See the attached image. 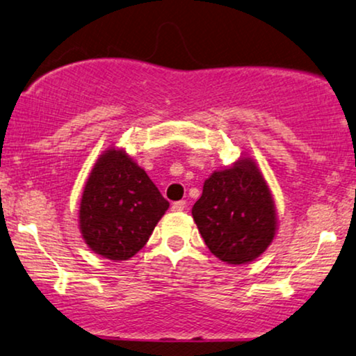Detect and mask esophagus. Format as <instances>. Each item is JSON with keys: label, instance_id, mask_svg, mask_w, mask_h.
I'll return each mask as SVG.
<instances>
[{"label": "esophagus", "instance_id": "34e87169", "mask_svg": "<svg viewBox=\"0 0 356 356\" xmlns=\"http://www.w3.org/2000/svg\"><path fill=\"white\" fill-rule=\"evenodd\" d=\"M186 205H187L186 200H179V202H174L170 209H172L174 211H182L184 209H186Z\"/></svg>", "mask_w": 356, "mask_h": 356}]
</instances>
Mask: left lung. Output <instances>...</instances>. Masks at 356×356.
<instances>
[{
    "instance_id": "8db88e82",
    "label": "left lung",
    "mask_w": 356,
    "mask_h": 356,
    "mask_svg": "<svg viewBox=\"0 0 356 356\" xmlns=\"http://www.w3.org/2000/svg\"><path fill=\"white\" fill-rule=\"evenodd\" d=\"M192 217L209 250L228 264L256 259L276 235L273 195L250 157L207 179Z\"/></svg>"
}]
</instances>
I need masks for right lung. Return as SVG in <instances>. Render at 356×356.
Wrapping results in <instances>:
<instances>
[{"label":"right lung","mask_w":356,"mask_h":356,"mask_svg":"<svg viewBox=\"0 0 356 356\" xmlns=\"http://www.w3.org/2000/svg\"><path fill=\"white\" fill-rule=\"evenodd\" d=\"M168 209L146 170L111 147L98 157L83 187L80 232L97 254L124 261L146 245Z\"/></svg>","instance_id":"right-lung-1"}]
</instances>
